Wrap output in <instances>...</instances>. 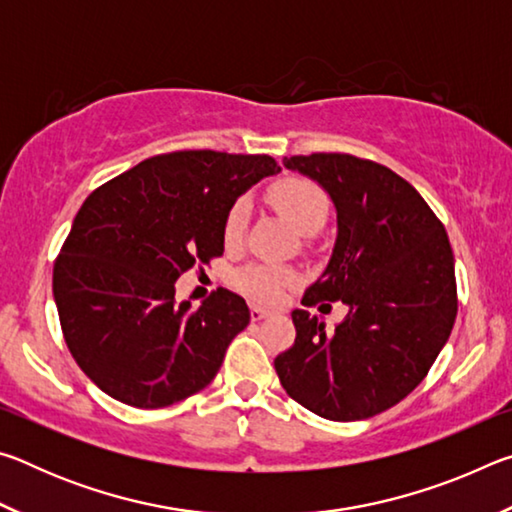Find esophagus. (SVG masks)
Wrapping results in <instances>:
<instances>
[{"label": "esophagus", "mask_w": 512, "mask_h": 512, "mask_svg": "<svg viewBox=\"0 0 512 512\" xmlns=\"http://www.w3.org/2000/svg\"><path fill=\"white\" fill-rule=\"evenodd\" d=\"M271 314H273V311L266 309V307H259V305L250 307V318H253V320H262V318H268Z\"/></svg>", "instance_id": "34e87169"}]
</instances>
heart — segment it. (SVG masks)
<instances>
[{
	"instance_id": "1",
	"label": "heart",
	"mask_w": 512,
	"mask_h": 512,
	"mask_svg": "<svg viewBox=\"0 0 512 512\" xmlns=\"http://www.w3.org/2000/svg\"><path fill=\"white\" fill-rule=\"evenodd\" d=\"M266 201L271 203L284 219H287L300 235H316L329 216V196L325 189L309 178L287 176L266 189ZM248 203L237 198L228 207L223 219V241L225 246H237L246 230ZM298 282V273L293 268L250 264L235 273V287L259 302H275L291 284Z\"/></svg>"
}]
</instances>
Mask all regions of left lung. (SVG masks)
I'll return each instance as SVG.
<instances>
[{
	"label": "left lung",
	"instance_id": "8db88e82",
	"mask_svg": "<svg viewBox=\"0 0 512 512\" xmlns=\"http://www.w3.org/2000/svg\"><path fill=\"white\" fill-rule=\"evenodd\" d=\"M332 196L339 235L302 305L350 307L332 334L293 309L296 341L275 357L284 391L320 418H372L404 400L452 334L458 298L445 225L411 183L350 153L284 158ZM329 307V305H320Z\"/></svg>",
	"mask_w": 512,
	"mask_h": 512
}]
</instances>
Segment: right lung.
Masks as SVG:
<instances>
[{"label": "right lung", "instance_id": "obj_1", "mask_svg": "<svg viewBox=\"0 0 512 512\" xmlns=\"http://www.w3.org/2000/svg\"><path fill=\"white\" fill-rule=\"evenodd\" d=\"M277 171L271 155L173 151L85 198L56 257L54 300L69 352L103 393L162 409L214 379L250 323L246 300L219 287L194 309L173 282L223 255L228 207Z\"/></svg>", "mask_w": 512, "mask_h": 512}]
</instances>
